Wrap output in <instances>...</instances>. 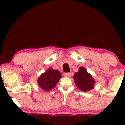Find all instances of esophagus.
Instances as JSON below:
<instances>
[{"label":"esophagus","instance_id":"esophagus-1","mask_svg":"<svg viewBox=\"0 0 125 125\" xmlns=\"http://www.w3.org/2000/svg\"><path fill=\"white\" fill-rule=\"evenodd\" d=\"M64 76L65 77H70L71 76V73H65L64 74Z\"/></svg>","mask_w":125,"mask_h":125}]
</instances>
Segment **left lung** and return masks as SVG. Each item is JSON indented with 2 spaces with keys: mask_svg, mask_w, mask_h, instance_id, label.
I'll return each mask as SVG.
<instances>
[{
  "mask_svg": "<svg viewBox=\"0 0 125 125\" xmlns=\"http://www.w3.org/2000/svg\"><path fill=\"white\" fill-rule=\"evenodd\" d=\"M74 82L78 88L82 92H86L92 90L95 84V80L83 67L79 68V71L73 76Z\"/></svg>",
  "mask_w": 125,
  "mask_h": 125,
  "instance_id": "1",
  "label": "left lung"
}]
</instances>
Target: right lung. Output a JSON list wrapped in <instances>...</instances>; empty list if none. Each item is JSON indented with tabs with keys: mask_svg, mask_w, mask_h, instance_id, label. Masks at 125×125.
I'll return each mask as SVG.
<instances>
[{
	"mask_svg": "<svg viewBox=\"0 0 125 125\" xmlns=\"http://www.w3.org/2000/svg\"><path fill=\"white\" fill-rule=\"evenodd\" d=\"M61 77L58 70L49 68L38 78V85L42 90L50 91L56 86Z\"/></svg>",
	"mask_w": 125,
	"mask_h": 125,
	"instance_id": "obj_1",
	"label": "right lung"
}]
</instances>
